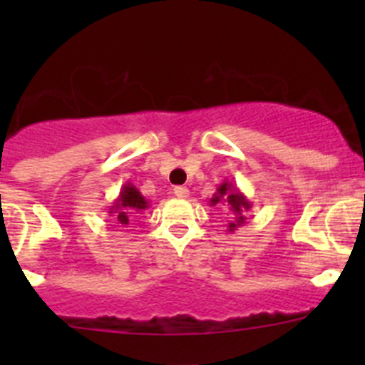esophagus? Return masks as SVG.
<instances>
[{
	"label": "esophagus",
	"mask_w": 365,
	"mask_h": 365,
	"mask_svg": "<svg viewBox=\"0 0 365 365\" xmlns=\"http://www.w3.org/2000/svg\"><path fill=\"white\" fill-rule=\"evenodd\" d=\"M173 192H175V196L176 197H180V200H187V197H189V189H187V187H182V185H178V187H175V189H173Z\"/></svg>",
	"instance_id": "1"
}]
</instances>
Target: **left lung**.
<instances>
[{
    "label": "left lung",
    "mask_w": 365,
    "mask_h": 365,
    "mask_svg": "<svg viewBox=\"0 0 365 365\" xmlns=\"http://www.w3.org/2000/svg\"><path fill=\"white\" fill-rule=\"evenodd\" d=\"M210 206H227L231 213H233V219L227 222V231L235 233L240 226L245 224V213L252 208L251 201L245 197L244 192H240V189L233 185V182H227L224 180L219 187H217L215 194L212 196V200L208 201Z\"/></svg>",
    "instance_id": "obj_1"
}]
</instances>
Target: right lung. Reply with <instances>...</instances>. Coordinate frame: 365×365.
I'll return each instance as SVG.
<instances>
[{"instance_id": "add662e5", "label": "right lung", "mask_w": 365, "mask_h": 365, "mask_svg": "<svg viewBox=\"0 0 365 365\" xmlns=\"http://www.w3.org/2000/svg\"><path fill=\"white\" fill-rule=\"evenodd\" d=\"M148 206L150 203L146 201V197L139 192L138 187H134L130 182H127L121 187L120 194H118V197L114 200V203L108 208V213L114 217L116 224L127 226L128 220H130L132 217H135V213H143Z\"/></svg>"}]
</instances>
